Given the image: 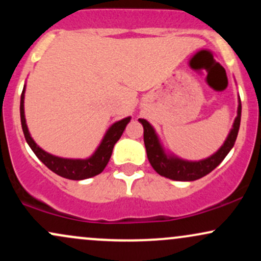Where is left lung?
Returning <instances> with one entry per match:
<instances>
[{"label":"left lung","mask_w":261,"mask_h":261,"mask_svg":"<svg viewBox=\"0 0 261 261\" xmlns=\"http://www.w3.org/2000/svg\"><path fill=\"white\" fill-rule=\"evenodd\" d=\"M241 115L242 103L238 95L237 116L228 136L224 140L223 145L214 154L200 161L182 160L173 152L167 151L164 146L162 145L160 136L155 133L154 127L146 119H139V121L143 126V141H145V147L149 163L158 174L172 179V180L193 181L207 175L224 160V157L229 153V151L234 146L236 139L238 136L239 125H241Z\"/></svg>","instance_id":"1"}]
</instances>
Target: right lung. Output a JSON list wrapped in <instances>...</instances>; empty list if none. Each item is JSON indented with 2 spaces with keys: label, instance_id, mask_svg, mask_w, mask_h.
Segmentation results:
<instances>
[{
  "label": "right lung",
  "instance_id": "right-lung-1",
  "mask_svg": "<svg viewBox=\"0 0 261 261\" xmlns=\"http://www.w3.org/2000/svg\"><path fill=\"white\" fill-rule=\"evenodd\" d=\"M24 93L25 85L23 87L22 95H20V122H22L23 134H24L27 143L39 160L43 162L50 170H53L55 174L62 176V178L71 179V180H83V179H88L100 174L107 167L110 157H112L114 146L121 137L126 125L130 122L131 116H127V118L121 119V120L115 121L110 125L107 133L104 134L99 146L95 148L93 154L89 155L88 158L59 157V155H54L39 147L37 142L31 136L24 115Z\"/></svg>",
  "mask_w": 261,
  "mask_h": 261
}]
</instances>
